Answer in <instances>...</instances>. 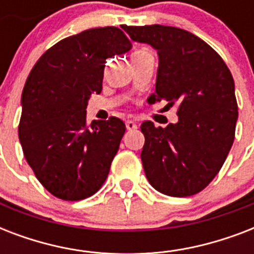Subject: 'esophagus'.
I'll return each instance as SVG.
<instances>
[{"label": "esophagus", "mask_w": 254, "mask_h": 254, "mask_svg": "<svg viewBox=\"0 0 254 254\" xmlns=\"http://www.w3.org/2000/svg\"><path fill=\"white\" fill-rule=\"evenodd\" d=\"M125 125H127V130H135V129L138 127V125H137L134 121H131V120H127V123H125Z\"/></svg>", "instance_id": "34e87169"}]
</instances>
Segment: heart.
Returning <instances> with one entry per match:
<instances>
[{"label": "heart", "instance_id": "b5f03b06", "mask_svg": "<svg viewBox=\"0 0 254 254\" xmlns=\"http://www.w3.org/2000/svg\"><path fill=\"white\" fill-rule=\"evenodd\" d=\"M142 51H143V50H141V51H135L134 54H137V53H142Z\"/></svg>", "mask_w": 254, "mask_h": 254}]
</instances>
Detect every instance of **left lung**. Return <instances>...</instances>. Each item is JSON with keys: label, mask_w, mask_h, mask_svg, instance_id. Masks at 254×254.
Segmentation results:
<instances>
[{"label": "left lung", "mask_w": 254, "mask_h": 254, "mask_svg": "<svg viewBox=\"0 0 254 254\" xmlns=\"http://www.w3.org/2000/svg\"><path fill=\"white\" fill-rule=\"evenodd\" d=\"M133 41L158 51L151 103L177 104L178 123L143 121L141 159L149 183L169 196H191L212 182L227 159L236 130L232 73L203 39L171 26H123Z\"/></svg>", "instance_id": "left-lung-1"}]
</instances>
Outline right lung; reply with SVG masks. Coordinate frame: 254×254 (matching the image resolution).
Instances as JSON below:
<instances>
[{"label":"right lung","mask_w":254,"mask_h":254,"mask_svg":"<svg viewBox=\"0 0 254 254\" xmlns=\"http://www.w3.org/2000/svg\"><path fill=\"white\" fill-rule=\"evenodd\" d=\"M130 41L115 26L96 27L50 47L22 92L18 137L37 179L62 200L92 196L107 179L125 124L88 123V99L103 89L105 61L127 53Z\"/></svg>","instance_id":"obj_1"}]
</instances>
